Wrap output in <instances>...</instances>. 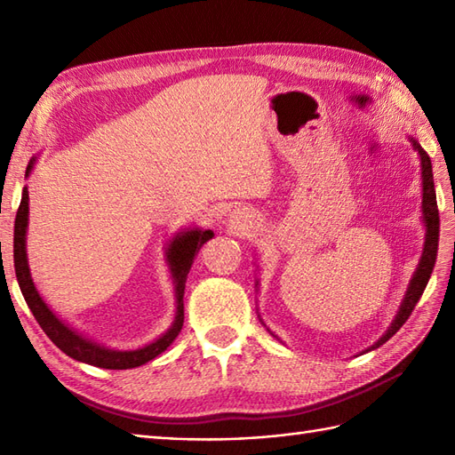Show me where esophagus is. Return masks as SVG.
<instances>
[{"label":"esophagus","mask_w":455,"mask_h":455,"mask_svg":"<svg viewBox=\"0 0 455 455\" xmlns=\"http://www.w3.org/2000/svg\"><path fill=\"white\" fill-rule=\"evenodd\" d=\"M250 222L252 220H248V215H244V212H233L228 219V225L235 230V233H244V230H248Z\"/></svg>","instance_id":"34e87169"}]
</instances>
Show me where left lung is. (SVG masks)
Instances as JSON below:
<instances>
[{"mask_svg":"<svg viewBox=\"0 0 455 455\" xmlns=\"http://www.w3.org/2000/svg\"><path fill=\"white\" fill-rule=\"evenodd\" d=\"M412 142V148L419 152L420 156V168H422V220H424V227H427V235H424V248H422V256H420V262L417 272H414L409 289H407V295H404L403 303L397 311V316H395V321L391 323V326L387 328V332H385L379 340H377L370 350H375V347H379L381 344H385L389 340V338L399 331V328L407 323V318L411 316L412 308L417 307L420 295L424 293V289H427V283L430 279V274L434 269V264H436V254H438V236H440V212H438V203H436V191H434V178H432V162L430 156L420 144L411 139ZM367 350V352H370Z\"/></svg>","mask_w":455,"mask_h":455,"instance_id":"obj_1","label":"left lung"}]
</instances>
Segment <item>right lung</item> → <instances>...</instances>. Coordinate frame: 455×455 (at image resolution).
Returning <instances> with one entry per match:
<instances>
[{
  "mask_svg": "<svg viewBox=\"0 0 455 455\" xmlns=\"http://www.w3.org/2000/svg\"><path fill=\"white\" fill-rule=\"evenodd\" d=\"M35 158L28 162L27 166V176L33 170ZM27 225H28V191L23 188V197L21 205L17 209L15 217V230H13V264H15V275L19 287H21V293L25 301L35 315L36 323L41 324L44 334L51 338V340L60 347V350L74 357V360L90 363L95 367H103V370H131V367H139L154 360L158 354H162L166 347L176 340L183 326V293H186V279L193 264V258L201 250V246L212 238V230H201V228H189L183 230L176 238H172L168 246L166 259L170 264V272L173 277V283H176V316H173V323L156 340L147 344L144 347H137V350H109V347L100 346L98 342H92L88 338L76 332L74 328L68 326L58 318L48 305L43 301V297L38 295L36 287L33 283L31 272H28V262H27Z\"/></svg>",
  "mask_w": 455,
  "mask_h": 455,
  "instance_id": "obj_1",
  "label": "right lung"
}]
</instances>
